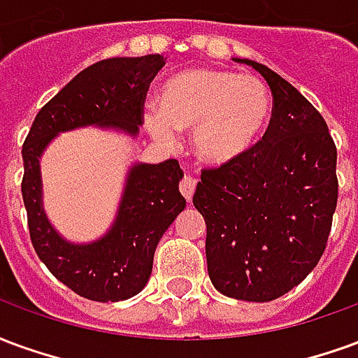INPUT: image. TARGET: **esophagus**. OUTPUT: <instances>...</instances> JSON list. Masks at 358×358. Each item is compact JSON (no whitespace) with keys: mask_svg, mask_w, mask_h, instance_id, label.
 <instances>
[{"mask_svg":"<svg viewBox=\"0 0 358 358\" xmlns=\"http://www.w3.org/2000/svg\"><path fill=\"white\" fill-rule=\"evenodd\" d=\"M195 186H197V180L192 178V176H186V178L180 182V192H182V195L186 197L187 201H192V197H194V192H195Z\"/></svg>","mask_w":358,"mask_h":358,"instance_id":"obj_1","label":"esophagus"}]
</instances>
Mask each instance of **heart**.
<instances>
[{
	"mask_svg": "<svg viewBox=\"0 0 358 358\" xmlns=\"http://www.w3.org/2000/svg\"><path fill=\"white\" fill-rule=\"evenodd\" d=\"M159 105L143 113L148 132L164 145L176 130H194V151L220 166L248 153L263 138L272 97L261 78L226 69H187L164 82Z\"/></svg>",
	"mask_w": 358,
	"mask_h": 358,
	"instance_id": "obj_1",
	"label": "heart"
}]
</instances>
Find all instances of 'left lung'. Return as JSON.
<instances>
[{
    "label": "left lung",
    "mask_w": 358,
    "mask_h": 358,
    "mask_svg": "<svg viewBox=\"0 0 358 358\" xmlns=\"http://www.w3.org/2000/svg\"><path fill=\"white\" fill-rule=\"evenodd\" d=\"M263 76L272 118L263 140L238 161L205 169L194 194L207 224V270L232 299H278L315 268L338 205V151L322 115L280 74Z\"/></svg>",
    "instance_id": "8db88e82"
}]
</instances>
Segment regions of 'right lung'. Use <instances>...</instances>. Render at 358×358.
<instances>
[{
	"mask_svg": "<svg viewBox=\"0 0 358 358\" xmlns=\"http://www.w3.org/2000/svg\"><path fill=\"white\" fill-rule=\"evenodd\" d=\"M163 65V55H143L105 59L84 69L40 109L22 145L20 189L32 245L51 274L86 299L124 301L145 287L157 243L186 207L178 189L184 172L176 159L134 163L107 234L90 243H73L45 215L40 159L59 134L84 126L136 138L149 84Z\"/></svg>",
	"mask_w": 358,
	"mask_h": 358,
	"instance_id": "1",
	"label": "right lung"
}]
</instances>
